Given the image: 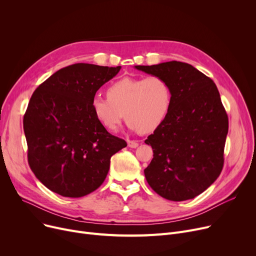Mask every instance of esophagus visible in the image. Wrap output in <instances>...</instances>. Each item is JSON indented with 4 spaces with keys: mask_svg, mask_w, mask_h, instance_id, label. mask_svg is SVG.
Segmentation results:
<instances>
[{
    "mask_svg": "<svg viewBox=\"0 0 256 256\" xmlns=\"http://www.w3.org/2000/svg\"><path fill=\"white\" fill-rule=\"evenodd\" d=\"M139 143L135 140H128V146L130 147V148H136V147H138Z\"/></svg>",
    "mask_w": 256,
    "mask_h": 256,
    "instance_id": "1",
    "label": "esophagus"
}]
</instances>
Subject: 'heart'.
Here are the masks:
<instances>
[{
  "label": "heart",
  "instance_id": "obj_1",
  "mask_svg": "<svg viewBox=\"0 0 256 256\" xmlns=\"http://www.w3.org/2000/svg\"><path fill=\"white\" fill-rule=\"evenodd\" d=\"M106 96H94L91 108L94 116L109 130H115L124 118L130 130L150 132L168 116L172 91L160 76L124 78L106 89Z\"/></svg>",
  "mask_w": 256,
  "mask_h": 256
}]
</instances>
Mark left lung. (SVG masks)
Masks as SVG:
<instances>
[{"label": "left lung", "instance_id": "left-lung-1", "mask_svg": "<svg viewBox=\"0 0 256 256\" xmlns=\"http://www.w3.org/2000/svg\"><path fill=\"white\" fill-rule=\"evenodd\" d=\"M135 67L164 78L172 91L168 116L145 140L154 150L144 170L146 180L168 200L193 199L218 178L224 164L228 116L218 88L188 63Z\"/></svg>", "mask_w": 256, "mask_h": 256}]
</instances>
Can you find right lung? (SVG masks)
Returning <instances> with one entry per match:
<instances>
[{
    "label": "right lung",
    "mask_w": 256,
    "mask_h": 256,
    "mask_svg": "<svg viewBox=\"0 0 256 256\" xmlns=\"http://www.w3.org/2000/svg\"><path fill=\"white\" fill-rule=\"evenodd\" d=\"M121 66L76 63L59 70L34 91L24 116L28 162L48 189L64 197L96 191L111 156L126 146L94 116L91 100Z\"/></svg>",
    "instance_id": "add662e5"
}]
</instances>
